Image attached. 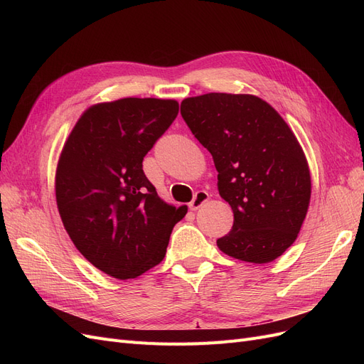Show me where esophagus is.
I'll list each match as a JSON object with an SVG mask.
<instances>
[{
  "label": "esophagus",
  "mask_w": 364,
  "mask_h": 364,
  "mask_svg": "<svg viewBox=\"0 0 364 364\" xmlns=\"http://www.w3.org/2000/svg\"><path fill=\"white\" fill-rule=\"evenodd\" d=\"M209 199V194L206 191H197L196 196L193 197V200L190 203V209H193V211H196V209H199L203 203H206Z\"/></svg>",
  "instance_id": "1"
}]
</instances>
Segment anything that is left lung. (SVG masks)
Listing matches in <instances>:
<instances>
[{
  "mask_svg": "<svg viewBox=\"0 0 364 364\" xmlns=\"http://www.w3.org/2000/svg\"><path fill=\"white\" fill-rule=\"evenodd\" d=\"M181 114L213 155L218 193L234 211L218 249L255 264L281 257L297 238L311 197L310 168L291 129L249 94L185 98Z\"/></svg>",
  "mask_w": 364,
  "mask_h": 364,
  "instance_id": "obj_1",
  "label": "left lung"
}]
</instances>
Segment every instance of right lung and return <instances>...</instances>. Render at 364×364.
Wrapping results in <instances>:
<instances>
[{
    "instance_id": "1",
    "label": "right lung",
    "mask_w": 364,
    "mask_h": 364,
    "mask_svg": "<svg viewBox=\"0 0 364 364\" xmlns=\"http://www.w3.org/2000/svg\"><path fill=\"white\" fill-rule=\"evenodd\" d=\"M179 103L121 98L86 109L65 142L56 202L74 246L98 270L130 279L158 266L186 206L165 203L142 159L178 117Z\"/></svg>"
}]
</instances>
